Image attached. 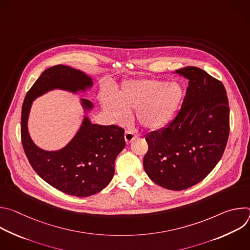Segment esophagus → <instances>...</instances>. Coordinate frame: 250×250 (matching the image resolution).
<instances>
[{"label":"esophagus","instance_id":"esophagus-1","mask_svg":"<svg viewBox=\"0 0 250 250\" xmlns=\"http://www.w3.org/2000/svg\"><path fill=\"white\" fill-rule=\"evenodd\" d=\"M135 137H136L135 133H133L130 130H125V140L126 144H129V142L131 140H133Z\"/></svg>","mask_w":250,"mask_h":250}]
</instances>
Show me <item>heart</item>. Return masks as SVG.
Here are the masks:
<instances>
[{
  "label": "heart",
  "instance_id": "heart-1",
  "mask_svg": "<svg viewBox=\"0 0 250 250\" xmlns=\"http://www.w3.org/2000/svg\"><path fill=\"white\" fill-rule=\"evenodd\" d=\"M185 96L177 82L142 78L124 81L115 99L104 96V109L117 122L127 118V111L135 110L137 122L147 129H159L174 118Z\"/></svg>",
  "mask_w": 250,
  "mask_h": 250
}]
</instances>
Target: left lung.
Masks as SVG:
<instances>
[{
    "label": "left lung",
    "instance_id": "8db88e82",
    "mask_svg": "<svg viewBox=\"0 0 250 250\" xmlns=\"http://www.w3.org/2000/svg\"><path fill=\"white\" fill-rule=\"evenodd\" d=\"M174 74L188 80L180 112L165 127L146 136L144 167L157 185L188 189L206 178L221 160L229 133V106L223 83L190 66Z\"/></svg>",
    "mask_w": 250,
    "mask_h": 250
}]
</instances>
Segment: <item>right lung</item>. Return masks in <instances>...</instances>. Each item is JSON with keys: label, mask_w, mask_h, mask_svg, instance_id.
<instances>
[{"label": "right lung", "mask_w": 250, "mask_h": 250, "mask_svg": "<svg viewBox=\"0 0 250 250\" xmlns=\"http://www.w3.org/2000/svg\"><path fill=\"white\" fill-rule=\"evenodd\" d=\"M93 78L79 69L55 65L35 81L21 108V142L25 155L38 175L57 190L75 197H89L102 191L113 179L115 160L125 148V130L117 125L92 124L88 114L94 104L80 99L82 123L68 144L58 150H44L34 144L28 132V118L33 101L53 90L74 95L87 93Z\"/></svg>", "instance_id": "obj_1"}]
</instances>
